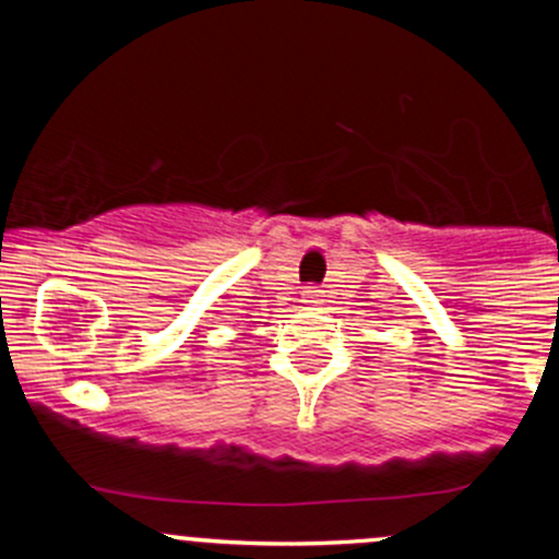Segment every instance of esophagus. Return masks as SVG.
<instances>
[{"label": "esophagus", "mask_w": 559, "mask_h": 559, "mask_svg": "<svg viewBox=\"0 0 559 559\" xmlns=\"http://www.w3.org/2000/svg\"><path fill=\"white\" fill-rule=\"evenodd\" d=\"M302 297H306V302H319V297H321V292L316 289V286H308L306 292H302Z\"/></svg>", "instance_id": "34e87169"}]
</instances>
